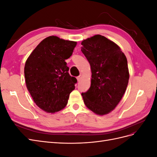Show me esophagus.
<instances>
[{
    "instance_id": "obj_1",
    "label": "esophagus",
    "mask_w": 157,
    "mask_h": 157,
    "mask_svg": "<svg viewBox=\"0 0 157 157\" xmlns=\"http://www.w3.org/2000/svg\"><path fill=\"white\" fill-rule=\"evenodd\" d=\"M81 78H82V75H79L78 77H77V81H78V82H80V80H81Z\"/></svg>"
}]
</instances>
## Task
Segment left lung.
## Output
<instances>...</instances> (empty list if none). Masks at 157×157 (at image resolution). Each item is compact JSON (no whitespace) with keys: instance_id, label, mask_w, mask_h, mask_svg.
Returning <instances> with one entry per match:
<instances>
[{"instance_id":"obj_1","label":"left lung","mask_w":157,"mask_h":157,"mask_svg":"<svg viewBox=\"0 0 157 157\" xmlns=\"http://www.w3.org/2000/svg\"><path fill=\"white\" fill-rule=\"evenodd\" d=\"M81 51L92 72L91 85L82 93L86 106L98 115L115 109L124 96L130 75L126 57L115 42L100 35L82 41Z\"/></svg>"}]
</instances>
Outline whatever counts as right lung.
Listing matches in <instances>:
<instances>
[{
  "label": "right lung",
  "mask_w": 157,
  "mask_h": 157,
  "mask_svg": "<svg viewBox=\"0 0 157 157\" xmlns=\"http://www.w3.org/2000/svg\"><path fill=\"white\" fill-rule=\"evenodd\" d=\"M77 42L50 36L42 40L25 62L26 86L42 110L54 113L67 105L77 80L69 75L65 60L72 55Z\"/></svg>",
  "instance_id": "add662e5"
}]
</instances>
